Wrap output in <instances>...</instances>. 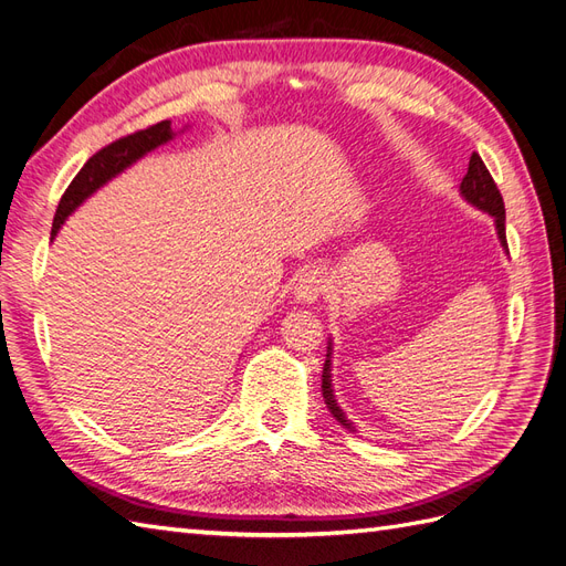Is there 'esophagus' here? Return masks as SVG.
I'll return each mask as SVG.
<instances>
[{"mask_svg":"<svg viewBox=\"0 0 566 566\" xmlns=\"http://www.w3.org/2000/svg\"><path fill=\"white\" fill-rule=\"evenodd\" d=\"M325 290H328V285H325L323 273L318 269H310L304 271L295 283V297L304 304H314Z\"/></svg>","mask_w":566,"mask_h":566,"instance_id":"34e87169","label":"esophagus"}]
</instances>
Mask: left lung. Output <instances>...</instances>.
<instances>
[{
    "label": "left lung",
    "mask_w": 566,
    "mask_h": 566,
    "mask_svg": "<svg viewBox=\"0 0 566 566\" xmlns=\"http://www.w3.org/2000/svg\"><path fill=\"white\" fill-rule=\"evenodd\" d=\"M460 196L465 198L472 208L482 210L486 214L493 217V224H495V233H499V241L507 252V241H505V205H503V196L499 191V186H495L493 177L489 175V169L484 165V160L472 153L470 158V167H468V175L462 177L460 181ZM333 339H328V354H325V364H323V375H321V391H323V399L325 406L333 413V418L345 424L349 432H356V427L352 420H347V416L342 413V408L337 406L335 399V389H333Z\"/></svg>",
    "instance_id": "1"
}]
</instances>
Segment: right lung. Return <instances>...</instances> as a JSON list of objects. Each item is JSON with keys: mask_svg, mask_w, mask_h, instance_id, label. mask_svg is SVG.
Wrapping results in <instances>:
<instances>
[{"mask_svg": "<svg viewBox=\"0 0 566 566\" xmlns=\"http://www.w3.org/2000/svg\"><path fill=\"white\" fill-rule=\"evenodd\" d=\"M172 139H175V129L169 125V119H163L158 125L123 136V139L101 148L96 156H92L87 163H84L77 177L71 181V186L65 188L54 217V227H51V241H54L56 233L65 224V219L71 217L84 200L94 196L101 186H106L111 179L123 175L127 167H132L136 160H142L146 153L156 150L158 146Z\"/></svg>", "mask_w": 566, "mask_h": 566, "instance_id": "1", "label": "right lung"}]
</instances>
